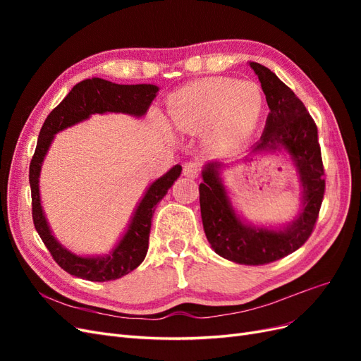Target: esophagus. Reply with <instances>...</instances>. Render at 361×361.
<instances>
[{
  "instance_id": "obj_1",
  "label": "esophagus",
  "mask_w": 361,
  "mask_h": 361,
  "mask_svg": "<svg viewBox=\"0 0 361 361\" xmlns=\"http://www.w3.org/2000/svg\"><path fill=\"white\" fill-rule=\"evenodd\" d=\"M200 173V162L199 161H190L183 166V174L187 178H197Z\"/></svg>"
}]
</instances>
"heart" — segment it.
<instances>
[{
    "label": "heart",
    "instance_id": "heart-1",
    "mask_svg": "<svg viewBox=\"0 0 361 361\" xmlns=\"http://www.w3.org/2000/svg\"><path fill=\"white\" fill-rule=\"evenodd\" d=\"M262 94L253 82L206 78L173 93L167 111L173 126L195 133L207 128L218 149H235L253 133L262 113Z\"/></svg>",
    "mask_w": 361,
    "mask_h": 361
}]
</instances>
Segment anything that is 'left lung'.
Wrapping results in <instances>:
<instances>
[{
    "label": "left lung",
    "mask_w": 361,
    "mask_h": 361,
    "mask_svg": "<svg viewBox=\"0 0 361 361\" xmlns=\"http://www.w3.org/2000/svg\"><path fill=\"white\" fill-rule=\"evenodd\" d=\"M267 96L269 114L253 152L286 150L300 174L302 207L295 220L279 231L243 221L228 199L220 170L207 162L199 187L202 221L207 241L221 257L243 265H265L298 250L313 232L325 192L318 128L289 87L259 63L250 61Z\"/></svg>",
    "instance_id": "left-lung-1"
}]
</instances>
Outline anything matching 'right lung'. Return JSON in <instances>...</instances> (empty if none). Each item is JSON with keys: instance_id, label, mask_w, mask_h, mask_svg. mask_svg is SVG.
Listing matches in <instances>:
<instances>
[{"instance_id": "right-lung-1", "label": "right lung", "mask_w": 361, "mask_h": 361, "mask_svg": "<svg viewBox=\"0 0 361 361\" xmlns=\"http://www.w3.org/2000/svg\"><path fill=\"white\" fill-rule=\"evenodd\" d=\"M157 93L158 87L154 84L120 85L101 78L84 80L76 84L69 94L54 108L40 129L36 152L30 162L32 221H35L36 231L43 244L49 250L54 260L71 276L90 281H108L123 277L130 271H134L145 260L147 253L149 233L155 206L167 194L174 180L180 176L182 167L174 166L150 185L145 197L137 206L126 233L110 255L97 257L76 256L54 238L40 204V169L54 135L75 123L82 122L96 113H125L137 117L143 116L152 101L155 99Z\"/></svg>"}]
</instances>
